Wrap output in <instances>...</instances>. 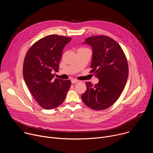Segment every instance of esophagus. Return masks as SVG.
<instances>
[{"instance_id": "esophagus-1", "label": "esophagus", "mask_w": 153, "mask_h": 153, "mask_svg": "<svg viewBox=\"0 0 153 153\" xmlns=\"http://www.w3.org/2000/svg\"><path fill=\"white\" fill-rule=\"evenodd\" d=\"M77 82H78V80H75V79H72L71 80V83L72 84H75Z\"/></svg>"}]
</instances>
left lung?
Segmentation results:
<instances>
[{
	"label": "left lung",
	"mask_w": 153,
	"mask_h": 153,
	"mask_svg": "<svg viewBox=\"0 0 153 153\" xmlns=\"http://www.w3.org/2000/svg\"><path fill=\"white\" fill-rule=\"evenodd\" d=\"M82 43L92 48L90 72L96 74L99 82L86 83L82 100L93 110L102 111L113 105L125 88L128 77L126 58L117 42L108 36H92Z\"/></svg>",
	"instance_id": "8db88e82"
}]
</instances>
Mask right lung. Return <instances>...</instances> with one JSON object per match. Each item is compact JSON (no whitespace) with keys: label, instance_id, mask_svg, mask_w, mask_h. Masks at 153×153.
Listing matches in <instances>:
<instances>
[{"label":"right lung","instance_id":"obj_1","mask_svg":"<svg viewBox=\"0 0 153 153\" xmlns=\"http://www.w3.org/2000/svg\"><path fill=\"white\" fill-rule=\"evenodd\" d=\"M56 34L43 37L28 51L24 62L25 82L38 104L45 110L60 105L70 88L71 81L54 78L59 71L63 49L71 40Z\"/></svg>","mask_w":153,"mask_h":153}]
</instances>
